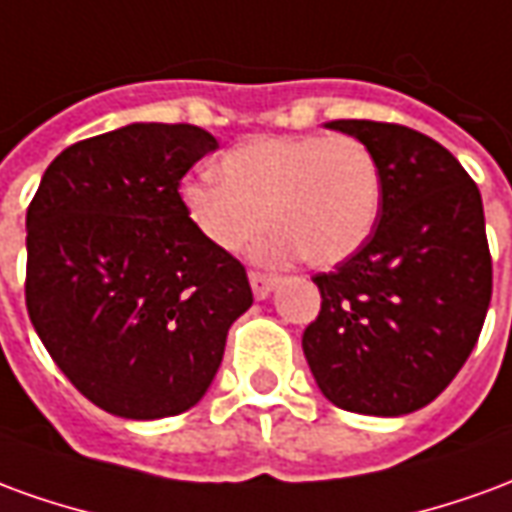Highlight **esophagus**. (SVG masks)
<instances>
[{"instance_id": "1", "label": "esophagus", "mask_w": 512, "mask_h": 512, "mask_svg": "<svg viewBox=\"0 0 512 512\" xmlns=\"http://www.w3.org/2000/svg\"><path fill=\"white\" fill-rule=\"evenodd\" d=\"M249 282H252V293L257 299H266L268 293L277 285V277L274 274H263V271H249Z\"/></svg>"}]
</instances>
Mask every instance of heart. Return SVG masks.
<instances>
[{
  "mask_svg": "<svg viewBox=\"0 0 512 512\" xmlns=\"http://www.w3.org/2000/svg\"><path fill=\"white\" fill-rule=\"evenodd\" d=\"M219 180H191L180 205L197 233L222 252H244L268 227L266 257L299 252L334 266L373 233L384 180L373 150L356 136H257L219 161Z\"/></svg>",
  "mask_w": 512,
  "mask_h": 512,
  "instance_id": "b5f03b06",
  "label": "heart"
}]
</instances>
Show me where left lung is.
I'll list each match as a JSON object with an SVG mask.
<instances>
[{"label": "left lung", "instance_id": "obj_1", "mask_svg": "<svg viewBox=\"0 0 512 512\" xmlns=\"http://www.w3.org/2000/svg\"><path fill=\"white\" fill-rule=\"evenodd\" d=\"M381 167L376 230L329 274L301 348L334 406L400 417L450 386L491 304V252L477 183L447 147L376 120L326 123Z\"/></svg>", "mask_w": 512, "mask_h": 512}]
</instances>
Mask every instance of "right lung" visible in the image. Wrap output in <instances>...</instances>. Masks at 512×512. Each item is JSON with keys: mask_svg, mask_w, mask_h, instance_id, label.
Instances as JSON below:
<instances>
[{"mask_svg": "<svg viewBox=\"0 0 512 512\" xmlns=\"http://www.w3.org/2000/svg\"><path fill=\"white\" fill-rule=\"evenodd\" d=\"M216 147L189 123H131L65 147L29 202V321L68 381L115 417L200 403L252 307L246 268L180 205L183 175Z\"/></svg>", "mask_w": 512, "mask_h": 512, "instance_id": "right-lung-1", "label": "right lung"}]
</instances>
